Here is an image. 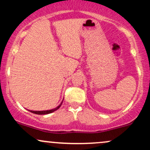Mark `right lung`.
Returning a JSON list of instances; mask_svg holds the SVG:
<instances>
[{"mask_svg":"<svg viewBox=\"0 0 150 150\" xmlns=\"http://www.w3.org/2000/svg\"><path fill=\"white\" fill-rule=\"evenodd\" d=\"M63 101H62V102L60 104L59 106H58L57 107L55 108H53V109H51V110H46V111H30V110H29V111H30V112L33 113H35V114H39V115H44V114H49V113H53L55 111H56V110H58V108L61 107L62 103H63Z\"/></svg>","mask_w":150,"mask_h":150,"instance_id":"1","label":"right lung"}]
</instances>
